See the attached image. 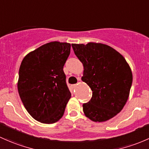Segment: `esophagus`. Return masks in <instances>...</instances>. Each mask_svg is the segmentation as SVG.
Masks as SVG:
<instances>
[{
	"mask_svg": "<svg viewBox=\"0 0 149 149\" xmlns=\"http://www.w3.org/2000/svg\"><path fill=\"white\" fill-rule=\"evenodd\" d=\"M79 80H80V79H79ZM76 85H77L76 84H74V85H72V87H76Z\"/></svg>",
	"mask_w": 149,
	"mask_h": 149,
	"instance_id": "esophagus-1",
	"label": "esophagus"
}]
</instances>
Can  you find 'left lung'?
<instances>
[{"mask_svg": "<svg viewBox=\"0 0 149 149\" xmlns=\"http://www.w3.org/2000/svg\"><path fill=\"white\" fill-rule=\"evenodd\" d=\"M84 67L82 80L93 92L84 103L86 117L94 122H105L116 116L128 100L133 74L125 58L113 48L101 43L72 44Z\"/></svg>", "mask_w": 149, "mask_h": 149, "instance_id": "1", "label": "left lung"}]
</instances>
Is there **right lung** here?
I'll return each instance as SVG.
<instances>
[{"instance_id": "right-lung-1", "label": "right lung", "mask_w": 149, "mask_h": 149, "mask_svg": "<svg viewBox=\"0 0 149 149\" xmlns=\"http://www.w3.org/2000/svg\"><path fill=\"white\" fill-rule=\"evenodd\" d=\"M70 49L69 43L52 41L29 52L21 62L19 96L31 117L42 123L62 118L71 97L63 71Z\"/></svg>"}]
</instances>
